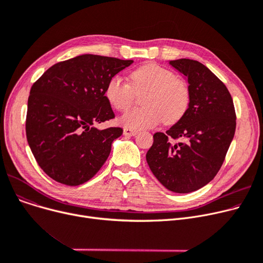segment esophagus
I'll return each mask as SVG.
<instances>
[{
    "label": "esophagus",
    "instance_id": "obj_1",
    "mask_svg": "<svg viewBox=\"0 0 263 263\" xmlns=\"http://www.w3.org/2000/svg\"><path fill=\"white\" fill-rule=\"evenodd\" d=\"M136 133H137V131L129 129V128H124L123 129V134L126 135V136H134Z\"/></svg>",
    "mask_w": 263,
    "mask_h": 263
}]
</instances>
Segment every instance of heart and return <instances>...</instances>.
Segmentation results:
<instances>
[{
  "label": "heart",
  "mask_w": 263,
  "mask_h": 263,
  "mask_svg": "<svg viewBox=\"0 0 263 263\" xmlns=\"http://www.w3.org/2000/svg\"><path fill=\"white\" fill-rule=\"evenodd\" d=\"M145 90L141 108L122 115L119 122L129 129L154 128L163 120L173 124L186 113L190 104L187 83L175 77L170 69L155 63L136 68L130 73V84L120 76L107 82L105 97L108 103L120 112L129 109L134 102V92Z\"/></svg>",
  "instance_id": "heart-1"
}]
</instances>
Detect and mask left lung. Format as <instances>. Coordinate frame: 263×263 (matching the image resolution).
<instances>
[{"label": "left lung", "instance_id": "obj_1", "mask_svg": "<svg viewBox=\"0 0 263 263\" xmlns=\"http://www.w3.org/2000/svg\"><path fill=\"white\" fill-rule=\"evenodd\" d=\"M170 65L187 79L190 104L172 128L155 133L146 160L167 190L191 193L208 184L222 166L236 131V110L224 83L204 65L189 59Z\"/></svg>", "mask_w": 263, "mask_h": 263}]
</instances>
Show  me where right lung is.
<instances>
[{
    "label": "right lung",
    "instance_id": "add662e5",
    "mask_svg": "<svg viewBox=\"0 0 263 263\" xmlns=\"http://www.w3.org/2000/svg\"><path fill=\"white\" fill-rule=\"evenodd\" d=\"M132 63L83 54L53 65L34 83L27 100L26 139L40 168L53 180L80 185L102 167L122 129L99 130L95 124L115 117L105 87Z\"/></svg>",
    "mask_w": 263,
    "mask_h": 263
}]
</instances>
